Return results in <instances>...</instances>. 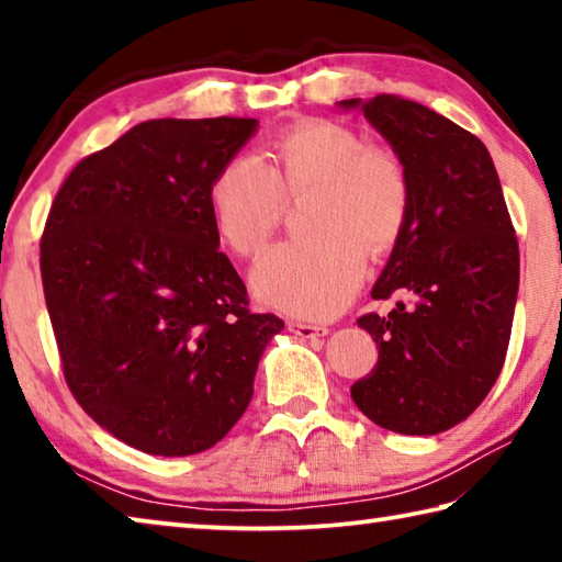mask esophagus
Returning <instances> with one entry per match:
<instances>
[{
  "label": "esophagus",
  "mask_w": 562,
  "mask_h": 562,
  "mask_svg": "<svg viewBox=\"0 0 562 562\" xmlns=\"http://www.w3.org/2000/svg\"><path fill=\"white\" fill-rule=\"evenodd\" d=\"M288 329L292 335H297L302 339H317L327 335V327H317V325H307V322H288Z\"/></svg>",
  "instance_id": "esophagus-1"
}]
</instances>
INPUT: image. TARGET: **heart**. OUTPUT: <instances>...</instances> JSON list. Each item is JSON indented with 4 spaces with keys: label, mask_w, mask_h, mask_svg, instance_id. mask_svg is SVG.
<instances>
[{
    "label": "heart",
    "mask_w": 562,
    "mask_h": 562,
    "mask_svg": "<svg viewBox=\"0 0 562 562\" xmlns=\"http://www.w3.org/2000/svg\"><path fill=\"white\" fill-rule=\"evenodd\" d=\"M317 190L310 205L315 235L288 240L265 255L252 290L268 307L300 319H329L355 297L369 252L392 250L412 211V178L402 156L369 146L359 131L310 121L288 131L278 164L243 150L211 186L215 233L240 258L270 240L290 195Z\"/></svg>",
    "instance_id": "b5f03b06"
}]
</instances>
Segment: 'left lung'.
Instances as JSON below:
<instances>
[{
  "instance_id": "left-lung-1",
  "label": "left lung",
  "mask_w": 562,
  "mask_h": 562,
  "mask_svg": "<svg viewBox=\"0 0 562 562\" xmlns=\"http://www.w3.org/2000/svg\"><path fill=\"white\" fill-rule=\"evenodd\" d=\"M382 133L412 178V211L374 300L412 294L386 317H359L379 347L351 384L382 429L434 436L471 416L506 361L518 297V237L488 148L441 113L392 93L339 101Z\"/></svg>"
}]
</instances>
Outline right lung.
I'll list each match as a JSON object with an SVG mask.
<instances>
[{
    "instance_id": "right-lung-1",
    "label": "right lung",
    "mask_w": 562,
    "mask_h": 562,
    "mask_svg": "<svg viewBox=\"0 0 562 562\" xmlns=\"http://www.w3.org/2000/svg\"><path fill=\"white\" fill-rule=\"evenodd\" d=\"M255 119H154L76 164L42 235L64 379L101 429L154 456L211 449L284 327L217 250L211 186Z\"/></svg>"
}]
</instances>
